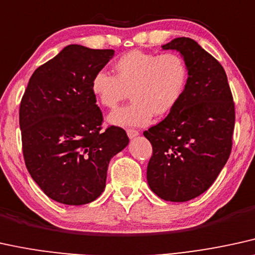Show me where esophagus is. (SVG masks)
I'll return each mask as SVG.
<instances>
[{
    "instance_id": "34e87169",
    "label": "esophagus",
    "mask_w": 255,
    "mask_h": 255,
    "mask_svg": "<svg viewBox=\"0 0 255 255\" xmlns=\"http://www.w3.org/2000/svg\"><path fill=\"white\" fill-rule=\"evenodd\" d=\"M127 135H128V137H129V138H133L135 136H137L138 131L136 129H131V128H128Z\"/></svg>"
}]
</instances>
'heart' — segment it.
Wrapping results in <instances>:
<instances>
[{
    "mask_svg": "<svg viewBox=\"0 0 255 255\" xmlns=\"http://www.w3.org/2000/svg\"><path fill=\"white\" fill-rule=\"evenodd\" d=\"M115 76L98 72L90 83L94 98L104 107L117 108L131 98V104L119 108L108 122L121 127L149 124L151 117L169 114L181 101L188 83L186 60L176 53L153 54L133 50L113 64Z\"/></svg>",
    "mask_w": 255,
    "mask_h": 255,
    "instance_id": "heart-1",
    "label": "heart"
}]
</instances>
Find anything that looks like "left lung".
<instances>
[{
    "label": "left lung",
    "mask_w": 255,
    "mask_h": 255,
    "mask_svg": "<svg viewBox=\"0 0 255 255\" xmlns=\"http://www.w3.org/2000/svg\"><path fill=\"white\" fill-rule=\"evenodd\" d=\"M162 48L181 53L189 77L178 106L143 131L153 147L147 181L159 198L183 202L207 191L226 165L235 106L224 67L194 40L178 37Z\"/></svg>",
    "instance_id": "left-lung-1"
}]
</instances>
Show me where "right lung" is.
<instances>
[{
	"label": "right lung",
	"mask_w": 255,
	"mask_h": 255,
	"mask_svg": "<svg viewBox=\"0 0 255 255\" xmlns=\"http://www.w3.org/2000/svg\"><path fill=\"white\" fill-rule=\"evenodd\" d=\"M113 49L70 44L35 70L20 104L25 167L44 194L86 205L106 187L109 161L129 142L120 127L102 130L104 115L90 90Z\"/></svg>",
	"instance_id": "right-lung-1"
}]
</instances>
